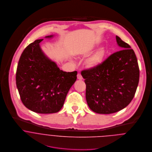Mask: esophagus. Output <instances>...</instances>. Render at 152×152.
<instances>
[{
  "label": "esophagus",
  "instance_id": "esophagus-1",
  "mask_svg": "<svg viewBox=\"0 0 152 152\" xmlns=\"http://www.w3.org/2000/svg\"><path fill=\"white\" fill-rule=\"evenodd\" d=\"M77 78L78 79V80H83V77H82V75H81V74L80 73H78V74H77Z\"/></svg>",
  "mask_w": 152,
  "mask_h": 152
}]
</instances>
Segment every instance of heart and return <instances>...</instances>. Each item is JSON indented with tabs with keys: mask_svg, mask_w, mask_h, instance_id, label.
<instances>
[{
	"mask_svg": "<svg viewBox=\"0 0 152 152\" xmlns=\"http://www.w3.org/2000/svg\"><path fill=\"white\" fill-rule=\"evenodd\" d=\"M105 51L101 48L94 52L88 59L87 64L90 67H95L101 64L105 57Z\"/></svg>",
	"mask_w": 152,
	"mask_h": 152,
	"instance_id": "obj_1",
	"label": "heart"
}]
</instances>
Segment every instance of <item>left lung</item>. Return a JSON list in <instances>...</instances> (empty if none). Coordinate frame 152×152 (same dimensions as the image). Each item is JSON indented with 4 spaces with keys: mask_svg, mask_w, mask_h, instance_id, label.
I'll return each instance as SVG.
<instances>
[{
    "mask_svg": "<svg viewBox=\"0 0 152 152\" xmlns=\"http://www.w3.org/2000/svg\"><path fill=\"white\" fill-rule=\"evenodd\" d=\"M120 51L99 65L83 70L86 97L90 108L99 114L116 113L133 100L139 81L137 59L131 47L116 36Z\"/></svg>",
    "mask_w": 152,
    "mask_h": 152,
    "instance_id": "8db88e82",
    "label": "left lung"
}]
</instances>
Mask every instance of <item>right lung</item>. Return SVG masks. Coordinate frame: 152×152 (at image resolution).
<instances>
[{
    "instance_id": "right-lung-1",
    "label": "right lung",
    "mask_w": 152,
    "mask_h": 152,
    "mask_svg": "<svg viewBox=\"0 0 152 152\" xmlns=\"http://www.w3.org/2000/svg\"><path fill=\"white\" fill-rule=\"evenodd\" d=\"M43 39L35 41L23 51L17 66L16 83L26 108L37 113L51 114L62 108L77 80V72L61 70L42 51L39 43Z\"/></svg>"
}]
</instances>
